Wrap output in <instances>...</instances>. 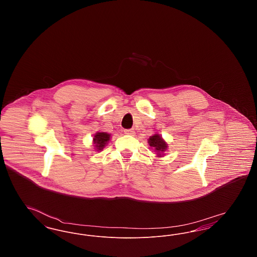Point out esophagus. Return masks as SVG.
I'll return each instance as SVG.
<instances>
[{
  "mask_svg": "<svg viewBox=\"0 0 257 257\" xmlns=\"http://www.w3.org/2000/svg\"><path fill=\"white\" fill-rule=\"evenodd\" d=\"M124 134L134 135L135 131L133 130V129H125V130H124Z\"/></svg>",
  "mask_w": 257,
  "mask_h": 257,
  "instance_id": "34e87169",
  "label": "esophagus"
}]
</instances>
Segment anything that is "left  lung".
<instances>
[{"label":"left lung","mask_w":257,"mask_h":257,"mask_svg":"<svg viewBox=\"0 0 257 257\" xmlns=\"http://www.w3.org/2000/svg\"><path fill=\"white\" fill-rule=\"evenodd\" d=\"M148 144L151 148H154V150L157 152V156H163V153L167 150L168 145L163 140V138L159 134H154L148 139Z\"/></svg>","instance_id":"1"}]
</instances>
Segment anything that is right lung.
I'll return each instance as SVG.
<instances>
[{
    "label": "right lung",
    "instance_id": "add662e5",
    "mask_svg": "<svg viewBox=\"0 0 257 257\" xmlns=\"http://www.w3.org/2000/svg\"><path fill=\"white\" fill-rule=\"evenodd\" d=\"M110 135L105 132H97L93 137V144L94 147L96 148L97 151H101L104 147H106V145L108 144V142L110 141Z\"/></svg>",
    "mask_w": 257,
    "mask_h": 257
}]
</instances>
